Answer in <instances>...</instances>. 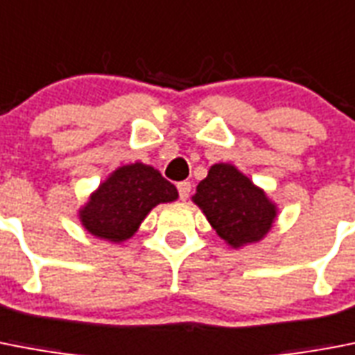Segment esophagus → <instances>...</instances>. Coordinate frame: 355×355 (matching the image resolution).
Returning a JSON list of instances; mask_svg holds the SVG:
<instances>
[{
  "label": "esophagus",
  "instance_id": "34e87169",
  "mask_svg": "<svg viewBox=\"0 0 355 355\" xmlns=\"http://www.w3.org/2000/svg\"><path fill=\"white\" fill-rule=\"evenodd\" d=\"M177 189H178V196H180V200H187L189 198V193H191V182H178L177 184Z\"/></svg>",
  "mask_w": 355,
  "mask_h": 355
}]
</instances>
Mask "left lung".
I'll return each instance as SVG.
<instances>
[{
  "instance_id": "left-lung-1",
  "label": "left lung",
  "mask_w": 355,
  "mask_h": 355,
  "mask_svg": "<svg viewBox=\"0 0 355 355\" xmlns=\"http://www.w3.org/2000/svg\"><path fill=\"white\" fill-rule=\"evenodd\" d=\"M193 200L218 236L233 247L258 242L276 216L265 193L229 164H214L196 186Z\"/></svg>"
}]
</instances>
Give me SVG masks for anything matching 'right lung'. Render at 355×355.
I'll return each mask as SVG.
<instances>
[{
  "label": "right lung",
  "mask_w": 355,
  "mask_h": 355,
  "mask_svg": "<svg viewBox=\"0 0 355 355\" xmlns=\"http://www.w3.org/2000/svg\"><path fill=\"white\" fill-rule=\"evenodd\" d=\"M178 191L157 169L144 164L122 166L94 193L81 211L92 234L122 242L132 236L144 216L160 202L177 200Z\"/></svg>",
  "instance_id": "add662e5"
}]
</instances>
